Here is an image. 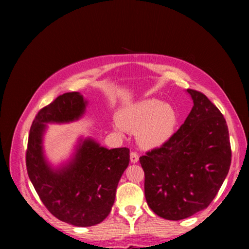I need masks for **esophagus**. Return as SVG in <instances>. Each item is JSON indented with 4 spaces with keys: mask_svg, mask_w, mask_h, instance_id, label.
<instances>
[{
    "mask_svg": "<svg viewBox=\"0 0 249 249\" xmlns=\"http://www.w3.org/2000/svg\"><path fill=\"white\" fill-rule=\"evenodd\" d=\"M138 160H139L138 153H137V152H131L130 153V161L133 162V163H136V162H138Z\"/></svg>",
    "mask_w": 249,
    "mask_h": 249,
    "instance_id": "esophagus-1",
    "label": "esophagus"
}]
</instances>
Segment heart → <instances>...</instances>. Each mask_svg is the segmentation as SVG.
Here are the masks:
<instances>
[{
    "mask_svg": "<svg viewBox=\"0 0 249 249\" xmlns=\"http://www.w3.org/2000/svg\"><path fill=\"white\" fill-rule=\"evenodd\" d=\"M120 124L115 129L122 133L123 127L138 131L140 143L145 147H157L171 138L178 126L176 109L156 98H147L125 108L120 114Z\"/></svg>",
    "mask_w": 249,
    "mask_h": 249,
    "instance_id": "heart-1",
    "label": "heart"
}]
</instances>
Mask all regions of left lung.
Wrapping results in <instances>:
<instances>
[{
	"mask_svg": "<svg viewBox=\"0 0 249 249\" xmlns=\"http://www.w3.org/2000/svg\"><path fill=\"white\" fill-rule=\"evenodd\" d=\"M194 107L166 143L139 158L146 202L156 215L179 220L212 202L231 163L224 115L203 93L188 89Z\"/></svg>",
	"mask_w": 249,
	"mask_h": 249,
	"instance_id": "obj_1",
	"label": "left lung"
}]
</instances>
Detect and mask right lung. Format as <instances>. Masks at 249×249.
<instances>
[{"mask_svg": "<svg viewBox=\"0 0 249 249\" xmlns=\"http://www.w3.org/2000/svg\"><path fill=\"white\" fill-rule=\"evenodd\" d=\"M87 100L78 92L57 96L38 111L32 123L25 162L29 178L49 212L77 227L97 225L109 215L115 190L129 163V149L108 150L93 139L81 140L66 166L53 169L45 160L46 123H68L81 118Z\"/></svg>", "mask_w": 249, "mask_h": 249, "instance_id": "1", "label": "right lung"}]
</instances>
